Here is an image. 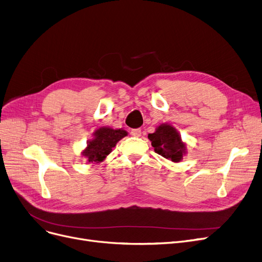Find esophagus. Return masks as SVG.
<instances>
[{
    "mask_svg": "<svg viewBox=\"0 0 262 262\" xmlns=\"http://www.w3.org/2000/svg\"><path fill=\"white\" fill-rule=\"evenodd\" d=\"M130 135H132V136H134V137H140V136H141V129H140V128L132 129Z\"/></svg>",
    "mask_w": 262,
    "mask_h": 262,
    "instance_id": "1",
    "label": "esophagus"
}]
</instances>
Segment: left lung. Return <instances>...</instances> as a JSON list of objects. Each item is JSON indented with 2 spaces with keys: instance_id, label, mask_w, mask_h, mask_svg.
I'll return each instance as SVG.
<instances>
[{
  "instance_id": "left-lung-1",
  "label": "left lung",
  "mask_w": 262,
  "mask_h": 262,
  "mask_svg": "<svg viewBox=\"0 0 262 262\" xmlns=\"http://www.w3.org/2000/svg\"><path fill=\"white\" fill-rule=\"evenodd\" d=\"M147 138L152 142L154 151L173 163H179L187 153V146L182 141L180 133L171 124L163 123L158 125L153 134Z\"/></svg>"
}]
</instances>
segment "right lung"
Wrapping results in <instances>:
<instances>
[{"instance_id":"1","label":"right lung","mask_w":262,"mask_h":262,"mask_svg":"<svg viewBox=\"0 0 262 262\" xmlns=\"http://www.w3.org/2000/svg\"><path fill=\"white\" fill-rule=\"evenodd\" d=\"M127 136L123 128L113 129L111 127H99L93 133V138L86 142V147L81 155L89 164H99L104 162L117 143Z\"/></svg>"}]
</instances>
